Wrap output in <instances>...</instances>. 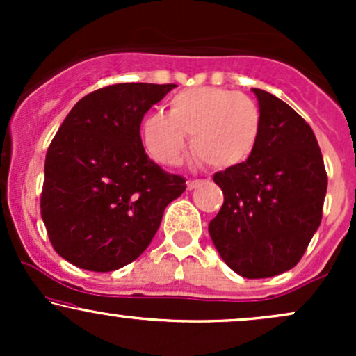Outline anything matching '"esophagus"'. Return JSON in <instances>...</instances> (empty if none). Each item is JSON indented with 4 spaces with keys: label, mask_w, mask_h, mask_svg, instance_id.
<instances>
[{
    "label": "esophagus",
    "mask_w": 356,
    "mask_h": 356,
    "mask_svg": "<svg viewBox=\"0 0 356 356\" xmlns=\"http://www.w3.org/2000/svg\"><path fill=\"white\" fill-rule=\"evenodd\" d=\"M206 181H202V179H192V181L187 182V189L192 191V189H197L199 186H202V184Z\"/></svg>",
    "instance_id": "1"
}]
</instances>
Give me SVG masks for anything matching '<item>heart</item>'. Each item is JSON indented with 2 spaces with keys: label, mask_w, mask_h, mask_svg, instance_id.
I'll return each mask as SVG.
<instances>
[{
  "label": "heart",
  "mask_w": 356,
  "mask_h": 356,
  "mask_svg": "<svg viewBox=\"0 0 356 356\" xmlns=\"http://www.w3.org/2000/svg\"><path fill=\"white\" fill-rule=\"evenodd\" d=\"M263 113L251 97L219 87L187 88L169 102V112L144 120V145L157 162L175 165L191 137L192 152L212 169H229L254 152Z\"/></svg>",
  "instance_id": "b5f03b06"
}]
</instances>
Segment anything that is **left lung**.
Returning <instances> with one entry per match:
<instances>
[{"label": "left lung", "mask_w": 356, "mask_h": 356, "mask_svg": "<svg viewBox=\"0 0 356 356\" xmlns=\"http://www.w3.org/2000/svg\"><path fill=\"white\" fill-rule=\"evenodd\" d=\"M263 130L243 164L214 174L224 204L209 234L224 263L248 280L295 268L321 222L328 175L312 127L271 93L252 88Z\"/></svg>", "instance_id": "8db88e82"}]
</instances>
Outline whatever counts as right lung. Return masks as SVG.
Returning <instances> with one entry per match:
<instances>
[{
    "instance_id": "obj_1",
    "label": "right lung",
    "mask_w": 356,
    "mask_h": 356,
    "mask_svg": "<svg viewBox=\"0 0 356 356\" xmlns=\"http://www.w3.org/2000/svg\"><path fill=\"white\" fill-rule=\"evenodd\" d=\"M174 83H117L70 110L44 159L40 209L53 249L81 269L115 271L145 251L186 179L147 157L142 118Z\"/></svg>"
}]
</instances>
